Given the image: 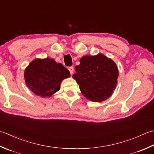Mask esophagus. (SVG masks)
Segmentation results:
<instances>
[{
    "label": "esophagus",
    "mask_w": 154,
    "mask_h": 154,
    "mask_svg": "<svg viewBox=\"0 0 154 154\" xmlns=\"http://www.w3.org/2000/svg\"><path fill=\"white\" fill-rule=\"evenodd\" d=\"M68 70H69V71H70V74L72 75L73 74V73H74V68L72 67V66H70V67H69L68 68Z\"/></svg>",
    "instance_id": "obj_1"
}]
</instances>
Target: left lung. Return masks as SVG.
<instances>
[{
    "mask_svg": "<svg viewBox=\"0 0 154 154\" xmlns=\"http://www.w3.org/2000/svg\"><path fill=\"white\" fill-rule=\"evenodd\" d=\"M75 70L72 77L79 84L81 92L92 102L107 100L117 85V66L102 54L82 56Z\"/></svg>",
    "mask_w": 154,
    "mask_h": 154,
    "instance_id": "1",
    "label": "left lung"
}]
</instances>
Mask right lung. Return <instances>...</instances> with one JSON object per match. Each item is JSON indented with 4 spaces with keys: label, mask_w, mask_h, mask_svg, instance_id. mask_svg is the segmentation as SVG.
<instances>
[{
    "label": "right lung",
    "mask_w": 154,
    "mask_h": 154,
    "mask_svg": "<svg viewBox=\"0 0 154 154\" xmlns=\"http://www.w3.org/2000/svg\"><path fill=\"white\" fill-rule=\"evenodd\" d=\"M27 86L37 96L51 97L60 88V83L70 76V72L54 59L34 60L24 70Z\"/></svg>",
    "instance_id": "right-lung-1"
}]
</instances>
